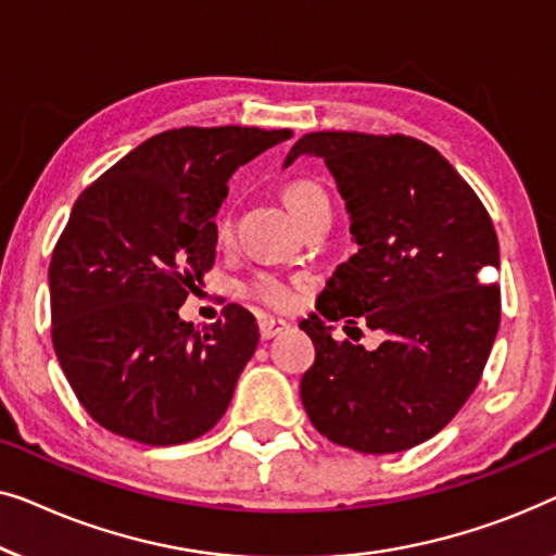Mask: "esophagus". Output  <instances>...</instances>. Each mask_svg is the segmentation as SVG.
<instances>
[{
  "label": "esophagus",
  "instance_id": "obj_1",
  "mask_svg": "<svg viewBox=\"0 0 556 556\" xmlns=\"http://www.w3.org/2000/svg\"><path fill=\"white\" fill-rule=\"evenodd\" d=\"M287 330V323H281V319H275V317H262L260 319V338L262 340H271L277 338L279 332Z\"/></svg>",
  "mask_w": 556,
  "mask_h": 556
}]
</instances>
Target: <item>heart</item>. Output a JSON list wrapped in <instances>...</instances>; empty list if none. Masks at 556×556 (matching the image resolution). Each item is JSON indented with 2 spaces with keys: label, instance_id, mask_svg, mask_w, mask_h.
Returning a JSON list of instances; mask_svg holds the SVG:
<instances>
[{
  "label": "heart",
  "instance_id": "1",
  "mask_svg": "<svg viewBox=\"0 0 556 556\" xmlns=\"http://www.w3.org/2000/svg\"><path fill=\"white\" fill-rule=\"evenodd\" d=\"M281 199H285L287 208L302 224L317 214H330V203H327L325 191L315 181H307V178H294V181L285 184ZM216 237L218 241H226L231 237V216L226 211L216 222ZM239 292L247 300L260 302L271 309H287L294 304V281L271 275V271H256L254 277L241 281Z\"/></svg>",
  "mask_w": 556,
  "mask_h": 556
}]
</instances>
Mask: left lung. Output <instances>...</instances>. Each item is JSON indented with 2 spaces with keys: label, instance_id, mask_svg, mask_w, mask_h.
Listing matches in <instances>:
<instances>
[{
  "label": "left lung",
  "instance_id": "1",
  "mask_svg": "<svg viewBox=\"0 0 556 556\" xmlns=\"http://www.w3.org/2000/svg\"><path fill=\"white\" fill-rule=\"evenodd\" d=\"M323 155L350 211L357 252L317 296L327 323L380 330V348L334 340L317 315L300 325L315 365L300 395L312 426L359 453H397L433 438L479 386L502 289L491 216L456 168L424 140L390 132L302 136L285 166ZM363 334V332H359ZM353 338V334H350Z\"/></svg>",
  "mask_w": 556,
  "mask_h": 556
}]
</instances>
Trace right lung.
I'll use <instances>...</instances> for the list:
<instances>
[{
	"label": "right lung",
	"mask_w": 556,
	"mask_h": 556,
	"mask_svg": "<svg viewBox=\"0 0 556 556\" xmlns=\"http://www.w3.org/2000/svg\"><path fill=\"white\" fill-rule=\"evenodd\" d=\"M292 130H163L77 197L50 262L52 345L90 418L146 445L218 424L260 330L239 304L197 330L178 307L214 267L233 170Z\"/></svg>",
	"instance_id": "obj_1"
}]
</instances>
